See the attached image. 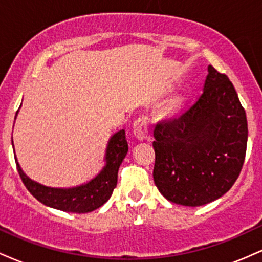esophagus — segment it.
<instances>
[{"instance_id": "obj_1", "label": "esophagus", "mask_w": 262, "mask_h": 262, "mask_svg": "<svg viewBox=\"0 0 262 262\" xmlns=\"http://www.w3.org/2000/svg\"><path fill=\"white\" fill-rule=\"evenodd\" d=\"M133 133L140 140L148 137V121H146L145 117H139L133 123Z\"/></svg>"}]
</instances>
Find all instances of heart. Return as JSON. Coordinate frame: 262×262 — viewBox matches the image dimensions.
<instances>
[{
    "label": "heart",
    "instance_id": "heart-1",
    "mask_svg": "<svg viewBox=\"0 0 262 262\" xmlns=\"http://www.w3.org/2000/svg\"><path fill=\"white\" fill-rule=\"evenodd\" d=\"M180 104H181V101H180V100H177V98H176V100H172L169 104V110L170 111H175L180 107Z\"/></svg>",
    "mask_w": 262,
    "mask_h": 262
}]
</instances>
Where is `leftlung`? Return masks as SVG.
I'll return each mask as SVG.
<instances>
[{
    "mask_svg": "<svg viewBox=\"0 0 262 262\" xmlns=\"http://www.w3.org/2000/svg\"><path fill=\"white\" fill-rule=\"evenodd\" d=\"M152 176L170 202L198 207L231 188L245 160L248 121L233 83L212 65L198 100L180 117L159 122Z\"/></svg>",
    "mask_w": 262,
    "mask_h": 262,
    "instance_id": "obj_1",
    "label": "left lung"
}]
</instances>
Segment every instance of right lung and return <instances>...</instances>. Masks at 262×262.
Segmentation results:
<instances>
[{"instance_id": "1", "label": "right lung", "mask_w": 262, "mask_h": 262, "mask_svg": "<svg viewBox=\"0 0 262 262\" xmlns=\"http://www.w3.org/2000/svg\"><path fill=\"white\" fill-rule=\"evenodd\" d=\"M18 112V111H17ZM13 144V140H12ZM128 152V143L124 129L112 135L106 150V166L95 179L85 185L73 188H53L33 181L20 169L17 162V170L22 182L39 202L52 208L71 213H89L100 208L112 196L117 186L118 170Z\"/></svg>"}]
</instances>
